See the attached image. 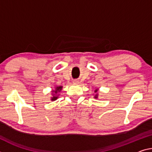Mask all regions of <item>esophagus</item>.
Instances as JSON below:
<instances>
[{
	"label": "esophagus",
	"mask_w": 152,
	"mask_h": 152,
	"mask_svg": "<svg viewBox=\"0 0 152 152\" xmlns=\"http://www.w3.org/2000/svg\"><path fill=\"white\" fill-rule=\"evenodd\" d=\"M73 83H74V84H78V83H79V80H74L73 81Z\"/></svg>",
	"instance_id": "obj_1"
}]
</instances>
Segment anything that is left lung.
<instances>
[{
    "instance_id": "8db88e82",
    "label": "left lung",
    "mask_w": 152,
    "mask_h": 152,
    "mask_svg": "<svg viewBox=\"0 0 152 152\" xmlns=\"http://www.w3.org/2000/svg\"><path fill=\"white\" fill-rule=\"evenodd\" d=\"M97 91H98V89H95V91H94V92L97 93ZM95 97V99H97V97H98V94H97H97H95V97Z\"/></svg>"
}]
</instances>
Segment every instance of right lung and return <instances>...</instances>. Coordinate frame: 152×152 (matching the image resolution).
I'll return each mask as SVG.
<instances>
[{
    "label": "right lung",
    "mask_w": 152,
    "mask_h": 152,
    "mask_svg": "<svg viewBox=\"0 0 152 152\" xmlns=\"http://www.w3.org/2000/svg\"><path fill=\"white\" fill-rule=\"evenodd\" d=\"M62 88H63V87H62L61 86H56L55 90L52 91V92H53V97H51V101H55L57 98H58V95H57V93H58L59 92H60V91H61Z\"/></svg>",
    "instance_id": "right-lung-1"
}]
</instances>
